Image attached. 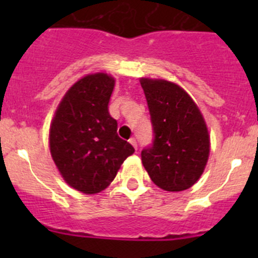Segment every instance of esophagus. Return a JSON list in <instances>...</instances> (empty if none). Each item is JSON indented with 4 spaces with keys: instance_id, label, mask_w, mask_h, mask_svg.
Wrapping results in <instances>:
<instances>
[{
    "instance_id": "34e87169",
    "label": "esophagus",
    "mask_w": 258,
    "mask_h": 258,
    "mask_svg": "<svg viewBox=\"0 0 258 258\" xmlns=\"http://www.w3.org/2000/svg\"><path fill=\"white\" fill-rule=\"evenodd\" d=\"M130 144H131L137 150V141H136V139H134V137H132V139H130Z\"/></svg>"
}]
</instances>
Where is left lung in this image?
<instances>
[{"label": "left lung", "instance_id": "8db88e82", "mask_svg": "<svg viewBox=\"0 0 258 258\" xmlns=\"http://www.w3.org/2000/svg\"><path fill=\"white\" fill-rule=\"evenodd\" d=\"M153 128V142L142 150L153 183L177 192L194 186L206 167L210 136L201 111L188 93L165 80L141 79Z\"/></svg>", "mask_w": 258, "mask_h": 258}]
</instances>
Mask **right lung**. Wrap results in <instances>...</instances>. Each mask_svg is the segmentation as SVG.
Wrapping results in <instances>:
<instances>
[{
    "label": "right lung",
    "instance_id": "add662e5",
    "mask_svg": "<svg viewBox=\"0 0 258 258\" xmlns=\"http://www.w3.org/2000/svg\"><path fill=\"white\" fill-rule=\"evenodd\" d=\"M114 79L87 75L70 88L49 127V151L64 181L86 195L105 189L135 152L108 112Z\"/></svg>",
    "mask_w": 258,
    "mask_h": 258
}]
</instances>
